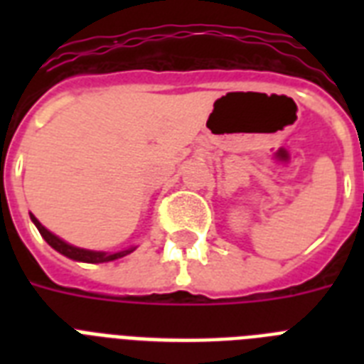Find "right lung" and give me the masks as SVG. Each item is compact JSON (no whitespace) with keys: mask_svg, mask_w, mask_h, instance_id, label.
I'll use <instances>...</instances> for the list:
<instances>
[{"mask_svg":"<svg viewBox=\"0 0 364 364\" xmlns=\"http://www.w3.org/2000/svg\"><path fill=\"white\" fill-rule=\"evenodd\" d=\"M31 221L33 225L37 227L39 234H41L45 242L50 245L53 249H56L58 253H62L64 257L68 259H73V260H79V262H92V264H98V262H109V260H115V259H121L124 255L132 253L136 247H130V249H124V251H119V253H104V251H88V249H81V247H75V245H70V243H65L64 240H60L58 236H54L53 232H48L47 228L43 227L41 223L37 221L36 215H31Z\"/></svg>","mask_w":364,"mask_h":364,"instance_id":"obj_1","label":"right lung"}]
</instances>
